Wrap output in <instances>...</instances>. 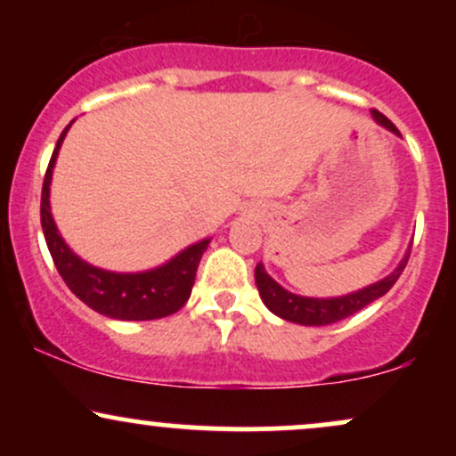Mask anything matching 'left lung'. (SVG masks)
I'll return each instance as SVG.
<instances>
[{
  "label": "left lung",
  "instance_id": "1",
  "mask_svg": "<svg viewBox=\"0 0 456 456\" xmlns=\"http://www.w3.org/2000/svg\"><path fill=\"white\" fill-rule=\"evenodd\" d=\"M373 118L378 119L381 126L390 128L392 133L399 134V128H396L384 113H379L378 109H373ZM407 259H410V255H407V257L399 264V268L392 272L390 276H386L384 281L375 282V285L366 287V289L355 291V294L343 297H330V300L289 294V291L282 289L279 282L270 279L268 272L264 270L261 264H257V268H255V282H257L261 300L265 302V306H268L274 315L287 319V322L302 323V326H328V323H337L345 317L354 315V313L362 311V308L369 306L370 302H375L378 297L388 294L392 285L399 281L403 270H405Z\"/></svg>",
  "mask_w": 456,
  "mask_h": 456
}]
</instances>
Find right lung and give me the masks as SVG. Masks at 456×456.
Listing matches in <instances>:
<instances>
[{
  "label": "right lung",
  "instance_id": "right-lung-1",
  "mask_svg": "<svg viewBox=\"0 0 456 456\" xmlns=\"http://www.w3.org/2000/svg\"><path fill=\"white\" fill-rule=\"evenodd\" d=\"M70 124L57 139L53 156H51L49 167H46L43 195H40V223H43L46 246H49V253L53 257L57 272H60L68 289L78 300H83L94 311L102 313L107 317L126 319V322H145V319L174 315L191 297L199 261H201V255L206 253L210 240L188 246L184 253L177 255L167 265L150 272H141V274H115V272L94 268V265L78 259L68 248L61 235L57 233V227L49 210L51 174H53L57 151H60V145Z\"/></svg>",
  "mask_w": 456,
  "mask_h": 456
}]
</instances>
